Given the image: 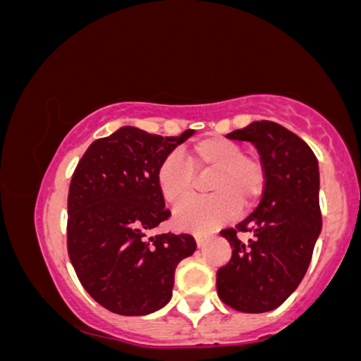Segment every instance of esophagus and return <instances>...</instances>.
I'll return each mask as SVG.
<instances>
[{
	"instance_id": "obj_1",
	"label": "esophagus",
	"mask_w": 361,
	"mask_h": 361,
	"mask_svg": "<svg viewBox=\"0 0 361 361\" xmlns=\"http://www.w3.org/2000/svg\"><path fill=\"white\" fill-rule=\"evenodd\" d=\"M195 241H197V244H198V246H204V244L207 243V235L197 234V235H195Z\"/></svg>"
}]
</instances>
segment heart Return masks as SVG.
I'll use <instances>...</instances> for the list:
<instances>
[{"mask_svg":"<svg viewBox=\"0 0 361 361\" xmlns=\"http://www.w3.org/2000/svg\"><path fill=\"white\" fill-rule=\"evenodd\" d=\"M238 140L210 135L193 144L188 161L169 152L156 168V185L169 205H179L194 188V173L212 172L209 197L192 199L178 207L173 222L178 229L210 233L234 221L239 209H251L267 188V166L256 154H246Z\"/></svg>","mask_w":361,"mask_h":361,"instance_id":"obj_1","label":"heart"}]
</instances>
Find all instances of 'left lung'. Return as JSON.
Segmentation results:
<instances>
[{"mask_svg": "<svg viewBox=\"0 0 361 361\" xmlns=\"http://www.w3.org/2000/svg\"><path fill=\"white\" fill-rule=\"evenodd\" d=\"M227 137L255 144L267 166V188L255 212L221 231L233 256L217 270V293L239 312H268L299 287L321 233L317 159L299 135L270 120ZM241 233L250 239L243 242Z\"/></svg>", "mask_w": 361, "mask_h": 361, "instance_id": "obj_1", "label": "left lung"}]
</instances>
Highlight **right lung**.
Masks as SVG:
<instances>
[{"mask_svg": "<svg viewBox=\"0 0 361 361\" xmlns=\"http://www.w3.org/2000/svg\"><path fill=\"white\" fill-rule=\"evenodd\" d=\"M178 137L122 127L94 140L74 169L68 195V252L86 292L120 316H146L173 295L176 264L197 250L190 234L147 233L166 221L156 185Z\"/></svg>", "mask_w": 361, "mask_h": 361, "instance_id": "1", "label": "right lung"}]
</instances>
